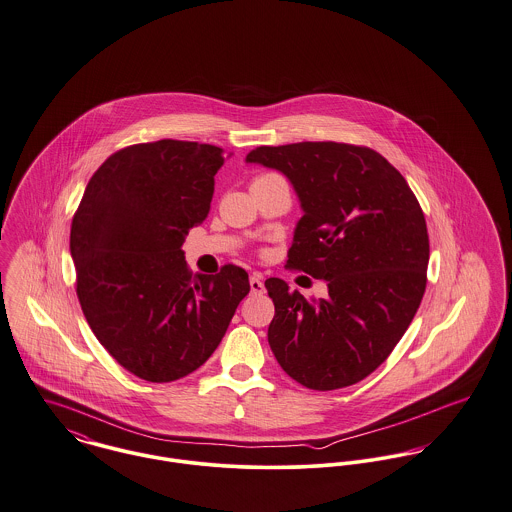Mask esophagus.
Here are the masks:
<instances>
[{"mask_svg": "<svg viewBox=\"0 0 512 512\" xmlns=\"http://www.w3.org/2000/svg\"><path fill=\"white\" fill-rule=\"evenodd\" d=\"M249 286H251V292H253V294H261V292H263V279H261V275L253 273V275L249 277Z\"/></svg>", "mask_w": 512, "mask_h": 512, "instance_id": "34e87169", "label": "esophagus"}]
</instances>
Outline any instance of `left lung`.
I'll return each mask as SVG.
<instances>
[{
    "label": "left lung",
    "mask_w": 512,
    "mask_h": 512,
    "mask_svg": "<svg viewBox=\"0 0 512 512\" xmlns=\"http://www.w3.org/2000/svg\"><path fill=\"white\" fill-rule=\"evenodd\" d=\"M249 165L292 184L302 218L288 267L326 281L306 300L267 279L275 304L269 345L300 385L334 391L371 375L410 326L426 288L428 229L402 174L379 153L345 143L257 147Z\"/></svg>",
    "instance_id": "8db88e82"
}]
</instances>
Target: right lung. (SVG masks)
<instances>
[{
    "instance_id": "add662e5",
    "label": "right lung",
    "mask_w": 512,
    "mask_h": 512,
    "mask_svg": "<svg viewBox=\"0 0 512 512\" xmlns=\"http://www.w3.org/2000/svg\"><path fill=\"white\" fill-rule=\"evenodd\" d=\"M220 147L161 139L114 153L90 178L70 229L76 292L98 341L129 373L171 383L216 351L247 273H192L182 243L210 214Z\"/></svg>"
}]
</instances>
